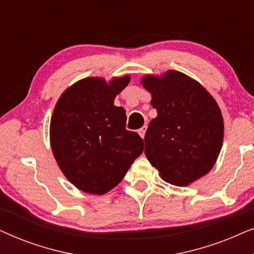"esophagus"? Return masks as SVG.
Masks as SVG:
<instances>
[{"instance_id":"34e87169","label":"esophagus","mask_w":254,"mask_h":254,"mask_svg":"<svg viewBox=\"0 0 254 254\" xmlns=\"http://www.w3.org/2000/svg\"><path fill=\"white\" fill-rule=\"evenodd\" d=\"M145 130H147V126H143L142 128H140V129H138V135H140V136H141L142 138L144 137Z\"/></svg>"}]
</instances>
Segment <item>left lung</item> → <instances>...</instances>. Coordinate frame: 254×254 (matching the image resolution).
Segmentation results:
<instances>
[{
	"label": "left lung",
	"mask_w": 254,
	"mask_h": 254,
	"mask_svg": "<svg viewBox=\"0 0 254 254\" xmlns=\"http://www.w3.org/2000/svg\"><path fill=\"white\" fill-rule=\"evenodd\" d=\"M157 117L149 124L144 154L163 180L186 186L210 171L223 143L220 107L200 83L180 71L145 75Z\"/></svg>",
	"instance_id": "8db88e82"
}]
</instances>
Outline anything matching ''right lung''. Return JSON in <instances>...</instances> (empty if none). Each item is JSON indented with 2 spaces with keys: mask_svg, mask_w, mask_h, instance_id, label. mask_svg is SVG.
<instances>
[{
  "mask_svg": "<svg viewBox=\"0 0 254 254\" xmlns=\"http://www.w3.org/2000/svg\"><path fill=\"white\" fill-rule=\"evenodd\" d=\"M129 79L83 78L54 107L52 151L65 178L83 192L102 195L114 189L143 151L140 135L126 129V111L114 105Z\"/></svg>",
  "mask_w": 254,
  "mask_h": 254,
  "instance_id": "add662e5",
  "label": "right lung"
}]
</instances>
